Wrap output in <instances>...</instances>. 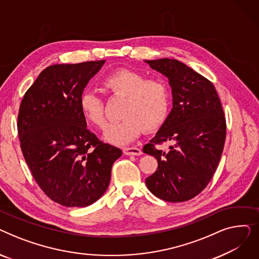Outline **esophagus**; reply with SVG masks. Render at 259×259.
<instances>
[{"label":"esophagus","instance_id":"1","mask_svg":"<svg viewBox=\"0 0 259 259\" xmlns=\"http://www.w3.org/2000/svg\"><path fill=\"white\" fill-rule=\"evenodd\" d=\"M122 152L126 155H141L142 151L141 149L135 148V147H127L122 149Z\"/></svg>","mask_w":259,"mask_h":259}]
</instances>
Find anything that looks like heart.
<instances>
[{
	"mask_svg": "<svg viewBox=\"0 0 259 259\" xmlns=\"http://www.w3.org/2000/svg\"><path fill=\"white\" fill-rule=\"evenodd\" d=\"M103 88L113 95L125 98L121 120L108 127L105 140L114 145H126L143 133L159 128L168 117L170 109L169 88L158 77L146 78L140 71L119 68L102 79ZM78 106L84 118L98 128L105 127L104 105L92 90L81 92Z\"/></svg>",
	"mask_w": 259,
	"mask_h": 259,
	"instance_id": "obj_1",
	"label": "heart"
}]
</instances>
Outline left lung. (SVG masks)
Wrapping results in <instances>:
<instances>
[{
    "instance_id": "left-lung-1",
    "label": "left lung",
    "mask_w": 259,
    "mask_h": 259,
    "mask_svg": "<svg viewBox=\"0 0 259 259\" xmlns=\"http://www.w3.org/2000/svg\"><path fill=\"white\" fill-rule=\"evenodd\" d=\"M168 77L173 108L144 153L158 162L146 185L156 197L181 202L195 197L210 183L224 150L226 118L219 94L209 79L172 59L145 61ZM170 142L169 151L155 146Z\"/></svg>"
}]
</instances>
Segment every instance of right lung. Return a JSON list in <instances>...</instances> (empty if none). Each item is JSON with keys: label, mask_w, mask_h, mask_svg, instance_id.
Returning <instances> with one entry per match:
<instances>
[{"label": "right lung", "mask_w": 259, "mask_h": 259, "mask_svg": "<svg viewBox=\"0 0 259 259\" xmlns=\"http://www.w3.org/2000/svg\"><path fill=\"white\" fill-rule=\"evenodd\" d=\"M105 60L47 67L26 91L18 115L24 158L44 193L65 207H87L110 183L121 150L87 129L78 100Z\"/></svg>", "instance_id": "1"}]
</instances>
